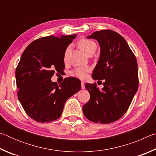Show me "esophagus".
<instances>
[{
	"label": "esophagus",
	"instance_id": "1",
	"mask_svg": "<svg viewBox=\"0 0 156 156\" xmlns=\"http://www.w3.org/2000/svg\"><path fill=\"white\" fill-rule=\"evenodd\" d=\"M81 88L84 89H85V87H84V82H81Z\"/></svg>",
	"mask_w": 156,
	"mask_h": 156
}]
</instances>
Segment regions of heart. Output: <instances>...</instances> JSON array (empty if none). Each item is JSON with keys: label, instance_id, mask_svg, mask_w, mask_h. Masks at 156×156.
I'll use <instances>...</instances> for the list:
<instances>
[{"label": "heart", "instance_id": "b5f03b06", "mask_svg": "<svg viewBox=\"0 0 156 156\" xmlns=\"http://www.w3.org/2000/svg\"><path fill=\"white\" fill-rule=\"evenodd\" d=\"M78 47H80L82 51L87 54L89 51H91V50H94V51H96V49L97 48V44L93 41L89 40V39H86V38H83V39H81V40L78 42ZM69 50H70L69 47H68L65 50V54H64L65 60H66L67 58L69 53ZM89 69L87 67H78L77 69H76L75 70L73 71L72 72V74L77 78L83 79L87 76V73L89 72Z\"/></svg>", "mask_w": 156, "mask_h": 156}]
</instances>
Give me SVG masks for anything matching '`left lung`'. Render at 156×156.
Segmentation results:
<instances>
[{
    "label": "left lung",
    "mask_w": 156,
    "mask_h": 156,
    "mask_svg": "<svg viewBox=\"0 0 156 156\" xmlns=\"http://www.w3.org/2000/svg\"><path fill=\"white\" fill-rule=\"evenodd\" d=\"M87 38L96 39L100 47L92 78L105 82L101 91L96 84H85L90 99L83 107L84 115L91 122L112 123L126 112L138 91L136 58L125 38L114 31H97Z\"/></svg>",
    "instance_id": "left-lung-1"
}]
</instances>
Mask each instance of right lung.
Returning <instances> with one entry per match:
<instances>
[{"mask_svg": "<svg viewBox=\"0 0 156 156\" xmlns=\"http://www.w3.org/2000/svg\"><path fill=\"white\" fill-rule=\"evenodd\" d=\"M76 34L49 36L26 47L16 69L18 100L26 113L38 122H49L62 115L67 100L81 89L78 78L69 77L60 84L54 73L65 69L66 49Z\"/></svg>", "mask_w": 156, "mask_h": 156, "instance_id": "1", "label": "right lung"}]
</instances>
